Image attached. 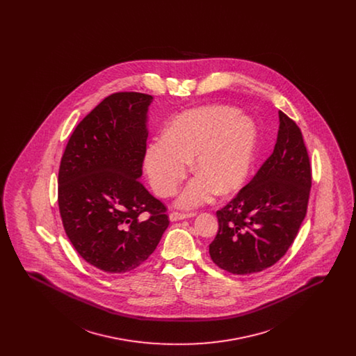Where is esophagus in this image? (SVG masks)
I'll use <instances>...</instances> for the list:
<instances>
[{"label": "esophagus", "mask_w": 356, "mask_h": 356, "mask_svg": "<svg viewBox=\"0 0 356 356\" xmlns=\"http://www.w3.org/2000/svg\"><path fill=\"white\" fill-rule=\"evenodd\" d=\"M195 216H196V213H180V212H170V220H184V219H191V218H195Z\"/></svg>", "instance_id": "esophagus-1"}]
</instances>
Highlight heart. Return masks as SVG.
<instances>
[{
  "label": "heart",
  "instance_id": "b5f03b06",
  "mask_svg": "<svg viewBox=\"0 0 356 356\" xmlns=\"http://www.w3.org/2000/svg\"><path fill=\"white\" fill-rule=\"evenodd\" d=\"M257 127L236 108L211 105L173 118L163 137L152 140L143 168L160 196L175 193L193 160L197 173L188 181L176 204L192 209L218 192L227 196L244 186L254 161Z\"/></svg>",
  "mask_w": 356,
  "mask_h": 356
}]
</instances>
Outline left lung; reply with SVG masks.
<instances>
[{"mask_svg":"<svg viewBox=\"0 0 356 356\" xmlns=\"http://www.w3.org/2000/svg\"><path fill=\"white\" fill-rule=\"evenodd\" d=\"M279 122L271 156L251 183L216 212L219 231L209 254L235 275L263 271L280 260L307 213L311 167L303 136L282 111Z\"/></svg>","mask_w":356,"mask_h":356,"instance_id":"left-lung-1","label":"left lung"}]
</instances>
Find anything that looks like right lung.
Listing matches in <instances>:
<instances>
[{
    "mask_svg": "<svg viewBox=\"0 0 356 356\" xmlns=\"http://www.w3.org/2000/svg\"><path fill=\"white\" fill-rule=\"evenodd\" d=\"M153 97L121 92L76 127L58 172V207L74 250L108 273L137 268L168 228L165 207L138 181ZM149 211L145 221L140 213Z\"/></svg>",
    "mask_w": 356,
    "mask_h": 356,
    "instance_id": "obj_1",
    "label": "right lung"
}]
</instances>
